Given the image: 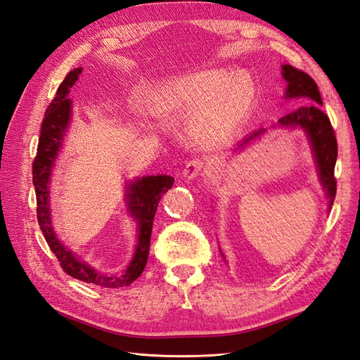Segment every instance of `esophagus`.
<instances>
[{
	"instance_id": "1",
	"label": "esophagus",
	"mask_w": 360,
	"mask_h": 360,
	"mask_svg": "<svg viewBox=\"0 0 360 360\" xmlns=\"http://www.w3.org/2000/svg\"><path fill=\"white\" fill-rule=\"evenodd\" d=\"M203 169H205L203 161L199 160V158H194V160H190L187 166L184 167L182 175H184L185 179H193L195 176H199L200 173L203 172Z\"/></svg>"
}]
</instances>
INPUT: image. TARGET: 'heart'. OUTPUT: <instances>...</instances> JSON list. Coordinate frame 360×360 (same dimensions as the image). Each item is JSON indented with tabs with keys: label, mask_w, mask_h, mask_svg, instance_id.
Masks as SVG:
<instances>
[{
	"label": "heart",
	"mask_w": 360,
	"mask_h": 360,
	"mask_svg": "<svg viewBox=\"0 0 360 360\" xmlns=\"http://www.w3.org/2000/svg\"><path fill=\"white\" fill-rule=\"evenodd\" d=\"M254 101V82L245 72H211L193 76L160 98L161 110L200 115L197 130L218 141L233 131Z\"/></svg>",
	"instance_id": "1"
}]
</instances>
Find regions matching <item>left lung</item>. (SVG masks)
I'll return each mask as SVG.
<instances>
[{
  "instance_id": "1",
  "label": "left lung",
  "mask_w": 360,
  "mask_h": 360,
  "mask_svg": "<svg viewBox=\"0 0 360 360\" xmlns=\"http://www.w3.org/2000/svg\"><path fill=\"white\" fill-rule=\"evenodd\" d=\"M283 77L287 82L285 98H305L308 103L278 120V127H290V129L300 127L307 133L317 163L319 178L329 199V210H332L336 194V179L333 172L336 157H338V145H336L330 120L321 110L323 101L319 86L309 75L288 64L283 65ZM264 131V129L254 131L245 137V141L239 143V148L245 146L254 139H259Z\"/></svg>"
}]
</instances>
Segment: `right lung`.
<instances>
[{
  "label": "right lung",
  "instance_id": "add662e5",
  "mask_svg": "<svg viewBox=\"0 0 360 360\" xmlns=\"http://www.w3.org/2000/svg\"><path fill=\"white\" fill-rule=\"evenodd\" d=\"M82 73V68L77 67L65 76L61 85L56 89V96L48 106L41 122V131L39 139L37 154L32 163V184L36 188L37 197V219L39 226L43 231V236L48 242L49 248L60 262L61 268L65 274L80 280L84 283L96 284L108 288H118L124 285H130L136 281L143 272L148 254L150 233H153L154 215L158 207V202L169 188H172L173 179L167 175L157 176H143L139 178L127 185L125 190V202L129 207L130 215L137 221L139 236L134 256L122 275H108L96 271L86 264L82 259L67 250L63 243L58 240L55 231L52 229V217H51V173L55 165V160L63 146L64 136L67 127L70 124L72 117V100L67 98L70 88Z\"/></svg>",
  "mask_w": 360,
  "mask_h": 360
}]
</instances>
